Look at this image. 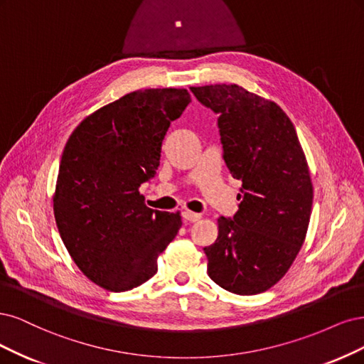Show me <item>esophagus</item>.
Here are the masks:
<instances>
[{"label":"esophagus","mask_w":364,"mask_h":364,"mask_svg":"<svg viewBox=\"0 0 364 364\" xmlns=\"http://www.w3.org/2000/svg\"><path fill=\"white\" fill-rule=\"evenodd\" d=\"M181 218H183L186 222H196L199 218H201V215L192 213V212H187V210H184V212L181 213Z\"/></svg>","instance_id":"1"}]
</instances>
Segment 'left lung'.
Returning <instances> with one entry per match:
<instances>
[{
	"instance_id": "left-lung-1",
	"label": "left lung",
	"mask_w": 364,
	"mask_h": 364,
	"mask_svg": "<svg viewBox=\"0 0 364 364\" xmlns=\"http://www.w3.org/2000/svg\"><path fill=\"white\" fill-rule=\"evenodd\" d=\"M218 114L222 159L242 181L239 212L218 219L207 274L236 295H257L284 277L306 239L313 186L295 127L272 101L237 85L191 87Z\"/></svg>"
}]
</instances>
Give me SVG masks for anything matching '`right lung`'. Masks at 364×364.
Returning <instances> with one entry per match:
<instances>
[{"label":"right lung","mask_w":364,"mask_h":364,"mask_svg":"<svg viewBox=\"0 0 364 364\" xmlns=\"http://www.w3.org/2000/svg\"><path fill=\"white\" fill-rule=\"evenodd\" d=\"M191 102L186 89L127 93L81 122L63 149L54 216L69 255L93 283L125 291L157 272V257L177 236L178 213L144 204L168 128Z\"/></svg>","instance_id":"right-lung-1"}]
</instances>
